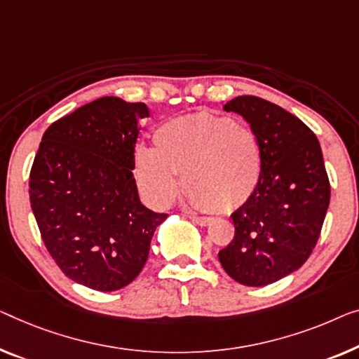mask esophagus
Returning <instances> with one entry per match:
<instances>
[{
  "label": "esophagus",
  "mask_w": 359,
  "mask_h": 359,
  "mask_svg": "<svg viewBox=\"0 0 359 359\" xmlns=\"http://www.w3.org/2000/svg\"><path fill=\"white\" fill-rule=\"evenodd\" d=\"M190 219H191V222H195V224H198V226H201V227H205V226H210L211 221H212L211 217L195 216V214H190Z\"/></svg>",
  "instance_id": "obj_1"
}]
</instances>
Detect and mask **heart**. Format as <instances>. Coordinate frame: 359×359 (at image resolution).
Wrapping results in <instances>:
<instances>
[{"mask_svg":"<svg viewBox=\"0 0 359 359\" xmlns=\"http://www.w3.org/2000/svg\"><path fill=\"white\" fill-rule=\"evenodd\" d=\"M154 148L133 153L138 189L153 205L165 206L179 191V177L194 208L232 212L251 200L263 174L256 133L224 116L198 112L165 121Z\"/></svg>","mask_w":359,"mask_h":359,"instance_id":"b5f03b06","label":"heart"}]
</instances>
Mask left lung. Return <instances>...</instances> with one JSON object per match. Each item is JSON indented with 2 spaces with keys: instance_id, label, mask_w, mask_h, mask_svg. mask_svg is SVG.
I'll return each instance as SVG.
<instances>
[{
  "instance_id": "left-lung-1",
  "label": "left lung",
  "mask_w": 359,
  "mask_h": 359,
  "mask_svg": "<svg viewBox=\"0 0 359 359\" xmlns=\"http://www.w3.org/2000/svg\"><path fill=\"white\" fill-rule=\"evenodd\" d=\"M224 109L242 116L256 133L263 174L251 200L231 216L235 237L219 261L233 280L263 287L306 263L327 212L330 184L318 138L297 116L248 95Z\"/></svg>"
}]
</instances>
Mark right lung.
Masks as SVG:
<instances>
[{"label": "right lung", "instance_id": "right-lung-1", "mask_svg": "<svg viewBox=\"0 0 359 359\" xmlns=\"http://www.w3.org/2000/svg\"><path fill=\"white\" fill-rule=\"evenodd\" d=\"M145 103L103 96L53 122L30 170L43 243L69 279L100 292L126 287L145 266L168 214L142 205L133 153Z\"/></svg>", "mask_w": 359, "mask_h": 359}]
</instances>
